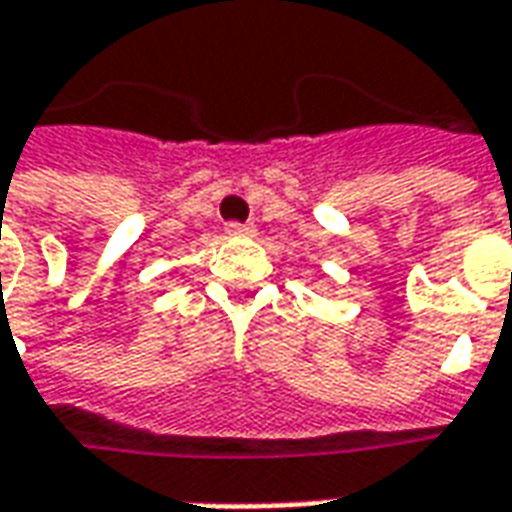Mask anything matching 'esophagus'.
Returning <instances> with one entry per match:
<instances>
[{
  "label": "esophagus",
  "instance_id": "1",
  "mask_svg": "<svg viewBox=\"0 0 512 512\" xmlns=\"http://www.w3.org/2000/svg\"><path fill=\"white\" fill-rule=\"evenodd\" d=\"M255 229L249 227V224H238V221H232V224H227V235L229 238H249Z\"/></svg>",
  "mask_w": 512,
  "mask_h": 512
}]
</instances>
